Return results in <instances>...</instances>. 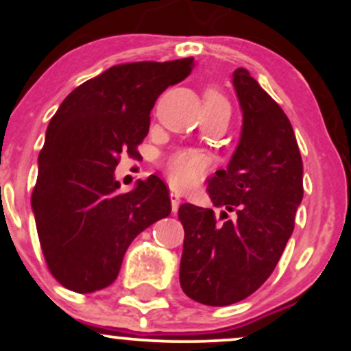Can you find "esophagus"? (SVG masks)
<instances>
[{
    "mask_svg": "<svg viewBox=\"0 0 351 351\" xmlns=\"http://www.w3.org/2000/svg\"><path fill=\"white\" fill-rule=\"evenodd\" d=\"M170 199H171V211L176 213L180 208V203H181V196L178 193H170Z\"/></svg>",
    "mask_w": 351,
    "mask_h": 351,
    "instance_id": "esophagus-1",
    "label": "esophagus"
}]
</instances>
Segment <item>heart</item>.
<instances>
[{"label":"heart","instance_id":"1","mask_svg":"<svg viewBox=\"0 0 351 351\" xmlns=\"http://www.w3.org/2000/svg\"><path fill=\"white\" fill-rule=\"evenodd\" d=\"M204 104L211 106H228V100L215 87L204 92ZM206 170V160L203 155L196 152L181 150L171 155L167 162V176L173 188L188 189L195 186L203 178Z\"/></svg>","mask_w":351,"mask_h":351}]
</instances>
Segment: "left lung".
<instances>
[{"instance_id": "8db88e82", "label": "left lung", "mask_w": 351, "mask_h": 351, "mask_svg": "<svg viewBox=\"0 0 351 351\" xmlns=\"http://www.w3.org/2000/svg\"><path fill=\"white\" fill-rule=\"evenodd\" d=\"M243 130L226 170L208 180L215 211L184 203L180 284L189 299L223 307L256 292L269 279L292 236L304 198V165L291 120L249 71L232 74Z\"/></svg>"}]
</instances>
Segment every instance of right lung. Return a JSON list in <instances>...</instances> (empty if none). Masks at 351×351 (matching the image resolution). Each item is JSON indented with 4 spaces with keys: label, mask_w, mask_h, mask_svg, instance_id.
<instances>
[{
    "label": "right lung",
    "mask_w": 351,
    "mask_h": 351,
    "mask_svg": "<svg viewBox=\"0 0 351 351\" xmlns=\"http://www.w3.org/2000/svg\"><path fill=\"white\" fill-rule=\"evenodd\" d=\"M193 66L119 64L74 88L47 125L31 204L47 267L69 291L108 287L132 241L171 213L158 176L122 193L114 171L122 153L138 155L156 99Z\"/></svg>",
    "instance_id": "1"
}]
</instances>
